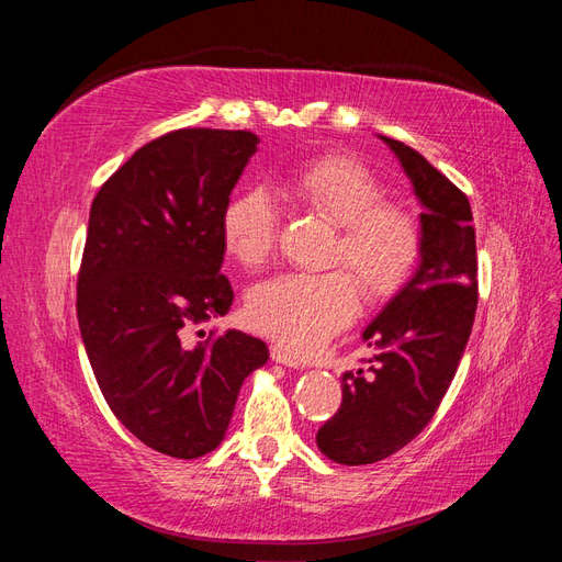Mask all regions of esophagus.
Instances as JSON below:
<instances>
[{"instance_id":"obj_1","label":"esophagus","mask_w":562,"mask_h":562,"mask_svg":"<svg viewBox=\"0 0 562 562\" xmlns=\"http://www.w3.org/2000/svg\"><path fill=\"white\" fill-rule=\"evenodd\" d=\"M271 361H277L285 368H304V361L300 356H295L293 351H288L283 347H271Z\"/></svg>"}]
</instances>
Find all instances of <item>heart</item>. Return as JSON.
Listing matches in <instances>:
<instances>
[{
    "mask_svg": "<svg viewBox=\"0 0 562 562\" xmlns=\"http://www.w3.org/2000/svg\"><path fill=\"white\" fill-rule=\"evenodd\" d=\"M285 190L339 225L333 262L347 265L368 297L394 293L415 267L422 229L415 213L384 201V184L351 157L304 164ZM279 203L267 187L236 194L223 215L225 248L244 267H260L277 246ZM361 291L345 269L283 271L248 293L250 326L293 353H312L359 316Z\"/></svg>",
    "mask_w": 562,
    "mask_h": 562,
    "instance_id": "b5f03b06",
    "label": "heart"
}]
</instances>
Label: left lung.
<instances>
[{"label":"left lung","mask_w":562,"mask_h":562,"mask_svg":"<svg viewBox=\"0 0 562 562\" xmlns=\"http://www.w3.org/2000/svg\"><path fill=\"white\" fill-rule=\"evenodd\" d=\"M417 196V267L363 330L375 368L342 375V405L316 434L337 464H375L427 427L462 361L475 304V229L469 199L419 151L386 135Z\"/></svg>","instance_id":"1"}]
</instances>
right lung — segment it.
<instances>
[{"label": "right lung", "instance_id": "1", "mask_svg": "<svg viewBox=\"0 0 562 562\" xmlns=\"http://www.w3.org/2000/svg\"><path fill=\"white\" fill-rule=\"evenodd\" d=\"M250 131L180 128L147 143L93 199L77 283L89 363L116 419L151 450L194 459L225 440L262 339L184 330L225 316L223 215L258 151Z\"/></svg>", "mask_w": 562, "mask_h": 562}]
</instances>
